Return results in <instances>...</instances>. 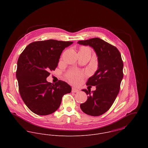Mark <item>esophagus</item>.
<instances>
[{"mask_svg": "<svg viewBox=\"0 0 148 148\" xmlns=\"http://www.w3.org/2000/svg\"><path fill=\"white\" fill-rule=\"evenodd\" d=\"M79 91V89H77V88H74V87H73V88H72V92H73V93H77V92H78Z\"/></svg>", "mask_w": 148, "mask_h": 148, "instance_id": "obj_1", "label": "esophagus"}]
</instances>
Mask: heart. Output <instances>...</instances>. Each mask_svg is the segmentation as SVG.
Listing matches in <instances>:
<instances>
[{
    "label": "heart",
    "mask_w": 148,
    "mask_h": 148,
    "mask_svg": "<svg viewBox=\"0 0 148 148\" xmlns=\"http://www.w3.org/2000/svg\"><path fill=\"white\" fill-rule=\"evenodd\" d=\"M80 50H90L87 47H82ZM84 74L83 72L78 70H72L68 72L66 77L70 83L73 84H79L83 80Z\"/></svg>",
    "instance_id": "1"
}]
</instances>
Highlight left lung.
<instances>
[{"label": "left lung", "instance_id": "left-lung-1", "mask_svg": "<svg viewBox=\"0 0 148 148\" xmlns=\"http://www.w3.org/2000/svg\"><path fill=\"white\" fill-rule=\"evenodd\" d=\"M78 43L92 47L96 53L99 63L98 69L86 83V85L96 86V89L92 93L90 89L83 90L88 99L80 104V108L86 114L101 116L110 109L120 91L124 76L121 53L115 46L98 38L81 40Z\"/></svg>", "mask_w": 148, "mask_h": 148}]
</instances>
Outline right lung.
Wrapping results in <instances>:
<instances>
[{
    "label": "right lung",
    "mask_w": 148,
    "mask_h": 148,
    "mask_svg": "<svg viewBox=\"0 0 148 148\" xmlns=\"http://www.w3.org/2000/svg\"><path fill=\"white\" fill-rule=\"evenodd\" d=\"M73 42L50 39L28 45L19 57L16 73L19 90L27 106L34 113L48 115L60 106L64 95L72 88L65 82L49 83L46 78L55 71L65 47Z\"/></svg>",
    "instance_id": "add662e5"
}]
</instances>
